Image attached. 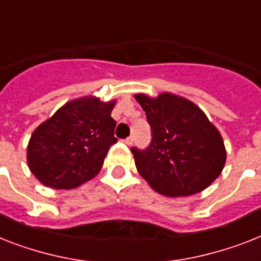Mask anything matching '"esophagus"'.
<instances>
[{
    "mask_svg": "<svg viewBox=\"0 0 261 261\" xmlns=\"http://www.w3.org/2000/svg\"><path fill=\"white\" fill-rule=\"evenodd\" d=\"M133 141H134V137H128V138H126V139H124V143H126V145H128L130 146L131 143H133Z\"/></svg>",
    "mask_w": 261,
    "mask_h": 261,
    "instance_id": "obj_1",
    "label": "esophagus"
}]
</instances>
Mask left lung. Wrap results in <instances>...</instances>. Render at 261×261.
Listing matches in <instances>:
<instances>
[{"instance_id":"1","label":"left lung","mask_w":261,"mask_h":261,"mask_svg":"<svg viewBox=\"0 0 261 261\" xmlns=\"http://www.w3.org/2000/svg\"><path fill=\"white\" fill-rule=\"evenodd\" d=\"M151 127V143L133 147L138 173L167 197L202 192L221 174L226 161L224 141L204 111L185 97L164 92L135 95Z\"/></svg>"}]
</instances>
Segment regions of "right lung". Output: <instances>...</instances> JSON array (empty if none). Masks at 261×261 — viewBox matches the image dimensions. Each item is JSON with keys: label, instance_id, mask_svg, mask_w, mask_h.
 <instances>
[{"label": "right lung", "instance_id": "1", "mask_svg": "<svg viewBox=\"0 0 261 261\" xmlns=\"http://www.w3.org/2000/svg\"><path fill=\"white\" fill-rule=\"evenodd\" d=\"M115 100L84 96L65 103L32 134L28 166L42 185L75 189L100 171L114 137Z\"/></svg>", "mask_w": 261, "mask_h": 261}]
</instances>
